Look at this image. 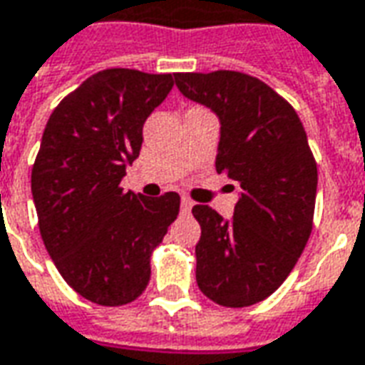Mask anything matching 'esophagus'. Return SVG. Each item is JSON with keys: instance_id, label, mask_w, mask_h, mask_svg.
Instances as JSON below:
<instances>
[{"instance_id": "1", "label": "esophagus", "mask_w": 365, "mask_h": 365, "mask_svg": "<svg viewBox=\"0 0 365 365\" xmlns=\"http://www.w3.org/2000/svg\"><path fill=\"white\" fill-rule=\"evenodd\" d=\"M192 205H195V202H192V200H190V198H182V200H180V210H182V212H190V208H192Z\"/></svg>"}]
</instances>
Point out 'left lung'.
Masks as SVG:
<instances>
[{"label":"left lung","instance_id":"obj_1","mask_svg":"<svg viewBox=\"0 0 365 365\" xmlns=\"http://www.w3.org/2000/svg\"><path fill=\"white\" fill-rule=\"evenodd\" d=\"M180 93L220 117L218 175L240 185L232 220L197 205V284L218 306L245 308L280 288L310 238L318 167L298 113L240 71L177 73Z\"/></svg>","mask_w":365,"mask_h":365}]
</instances>
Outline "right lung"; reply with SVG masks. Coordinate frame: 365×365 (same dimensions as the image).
Segmentation results:
<instances>
[{
    "mask_svg": "<svg viewBox=\"0 0 365 365\" xmlns=\"http://www.w3.org/2000/svg\"><path fill=\"white\" fill-rule=\"evenodd\" d=\"M173 75L103 69L55 107L31 168L37 225L63 280L85 300L123 306L145 292L150 256L178 216L180 197L125 192L143 125Z\"/></svg>",
    "mask_w": 365,
    "mask_h": 365,
    "instance_id": "1",
    "label": "right lung"
}]
</instances>
